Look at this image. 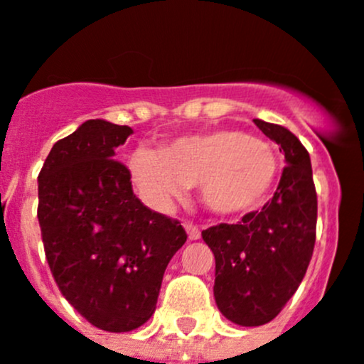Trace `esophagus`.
<instances>
[{
    "mask_svg": "<svg viewBox=\"0 0 364 364\" xmlns=\"http://www.w3.org/2000/svg\"><path fill=\"white\" fill-rule=\"evenodd\" d=\"M185 230H186V233H188V239L190 240L201 239V230H199V226H196V224L186 223L185 224Z\"/></svg>",
    "mask_w": 364,
    "mask_h": 364,
    "instance_id": "1",
    "label": "esophagus"
}]
</instances>
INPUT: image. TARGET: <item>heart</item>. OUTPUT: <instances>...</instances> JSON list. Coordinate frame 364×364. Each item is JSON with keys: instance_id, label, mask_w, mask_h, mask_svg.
Instances as JSON below:
<instances>
[{"instance_id": "heart-1", "label": "heart", "mask_w": 364, "mask_h": 364, "mask_svg": "<svg viewBox=\"0 0 364 364\" xmlns=\"http://www.w3.org/2000/svg\"><path fill=\"white\" fill-rule=\"evenodd\" d=\"M278 168L273 145L233 129L181 136L159 154L141 149L129 158L132 181L149 203L163 206L185 186L201 188L205 205L219 215L259 208L277 183Z\"/></svg>"}]
</instances>
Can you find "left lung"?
I'll return each instance as SVG.
<instances>
[{"label":"left lung","instance_id":"1","mask_svg":"<svg viewBox=\"0 0 364 364\" xmlns=\"http://www.w3.org/2000/svg\"><path fill=\"white\" fill-rule=\"evenodd\" d=\"M253 122L285 156L277 192L240 223L203 230V240L215 257L217 307L242 327L269 323L296 293L311 262L318 219L307 149L289 129Z\"/></svg>","mask_w":364,"mask_h":364}]
</instances>
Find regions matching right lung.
<instances>
[{"instance_id": "1", "label": "right lung", "mask_w": 364, "mask_h": 364, "mask_svg": "<svg viewBox=\"0 0 364 364\" xmlns=\"http://www.w3.org/2000/svg\"><path fill=\"white\" fill-rule=\"evenodd\" d=\"M132 129L87 120L39 172L37 219L63 296L91 325L129 332L154 314L163 273L186 242L181 223L147 208L114 159Z\"/></svg>"}]
</instances>
